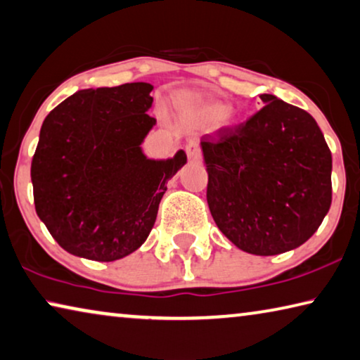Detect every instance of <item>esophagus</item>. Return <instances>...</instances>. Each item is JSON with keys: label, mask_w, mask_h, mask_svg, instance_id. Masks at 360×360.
<instances>
[{"label": "esophagus", "mask_w": 360, "mask_h": 360, "mask_svg": "<svg viewBox=\"0 0 360 360\" xmlns=\"http://www.w3.org/2000/svg\"><path fill=\"white\" fill-rule=\"evenodd\" d=\"M186 153L187 157H189V160H192V162H198L202 157V152H200V147H198V144L195 141H189L186 144Z\"/></svg>", "instance_id": "obj_1"}]
</instances>
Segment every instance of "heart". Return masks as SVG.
<instances>
[{
	"mask_svg": "<svg viewBox=\"0 0 360 360\" xmlns=\"http://www.w3.org/2000/svg\"><path fill=\"white\" fill-rule=\"evenodd\" d=\"M227 108L221 104H203L200 107V115L207 122H219V120L226 115Z\"/></svg>",
	"mask_w": 360,
	"mask_h": 360,
	"instance_id": "heart-1",
	"label": "heart"
}]
</instances>
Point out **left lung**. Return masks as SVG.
<instances>
[{
  "mask_svg": "<svg viewBox=\"0 0 360 360\" xmlns=\"http://www.w3.org/2000/svg\"><path fill=\"white\" fill-rule=\"evenodd\" d=\"M243 123L202 138L207 200L219 231L243 252L303 245L332 203V153L316 120L272 94Z\"/></svg>",
  "mask_w": 360,
  "mask_h": 360,
  "instance_id": "obj_1",
  "label": "left lung"
}]
</instances>
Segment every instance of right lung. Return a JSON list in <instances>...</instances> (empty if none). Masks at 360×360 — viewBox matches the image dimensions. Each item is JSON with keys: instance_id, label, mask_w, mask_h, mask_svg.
<instances>
[{"instance_id": "1", "label": "right lung", "mask_w": 360, "mask_h": 360, "mask_svg": "<svg viewBox=\"0 0 360 360\" xmlns=\"http://www.w3.org/2000/svg\"><path fill=\"white\" fill-rule=\"evenodd\" d=\"M149 83L78 91L44 118L32 158L39 219L65 252L115 261L138 250L157 219L167 181L187 162H155L141 142L157 120Z\"/></svg>"}]
</instances>
